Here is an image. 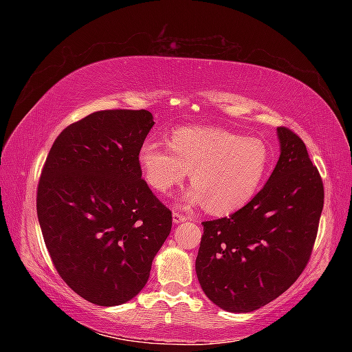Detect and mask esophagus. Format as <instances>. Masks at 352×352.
<instances>
[{
    "mask_svg": "<svg viewBox=\"0 0 352 352\" xmlns=\"http://www.w3.org/2000/svg\"><path fill=\"white\" fill-rule=\"evenodd\" d=\"M186 219H188V216H184V214H182V213H178V212H174L172 213V222L175 223H182V222H184Z\"/></svg>",
    "mask_w": 352,
    "mask_h": 352,
    "instance_id": "obj_1",
    "label": "esophagus"
}]
</instances>
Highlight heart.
I'll return each mask as SVG.
<instances>
[{
    "label": "heart",
    "mask_w": 352,
    "mask_h": 352,
    "mask_svg": "<svg viewBox=\"0 0 352 352\" xmlns=\"http://www.w3.org/2000/svg\"><path fill=\"white\" fill-rule=\"evenodd\" d=\"M272 153L265 140L242 138L213 126H184L169 146L146 140L139 146L138 163L146 184L168 193L190 170L192 188L182 203L206 204L214 214L236 212L254 198L271 168Z\"/></svg>",
    "instance_id": "b5f03b06"
}]
</instances>
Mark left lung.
Returning a JSON list of instances; mask_svg holds the SVG:
<instances>
[{
  "instance_id": "1",
  "label": "left lung",
  "mask_w": 352,
  "mask_h": 352,
  "mask_svg": "<svg viewBox=\"0 0 352 352\" xmlns=\"http://www.w3.org/2000/svg\"><path fill=\"white\" fill-rule=\"evenodd\" d=\"M280 157L256 197L228 218L203 222L195 261L208 300L248 313L278 298L309 263L324 207V184L304 142L276 129Z\"/></svg>"
}]
</instances>
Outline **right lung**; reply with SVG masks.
<instances>
[{"label": "right lung", "mask_w": 352, "mask_h": 352, "mask_svg": "<svg viewBox=\"0 0 352 352\" xmlns=\"http://www.w3.org/2000/svg\"><path fill=\"white\" fill-rule=\"evenodd\" d=\"M154 119L102 110L52 144L37 188V219L58 275L89 302L113 307L145 287L172 227L138 163Z\"/></svg>", "instance_id": "add662e5"}]
</instances>
